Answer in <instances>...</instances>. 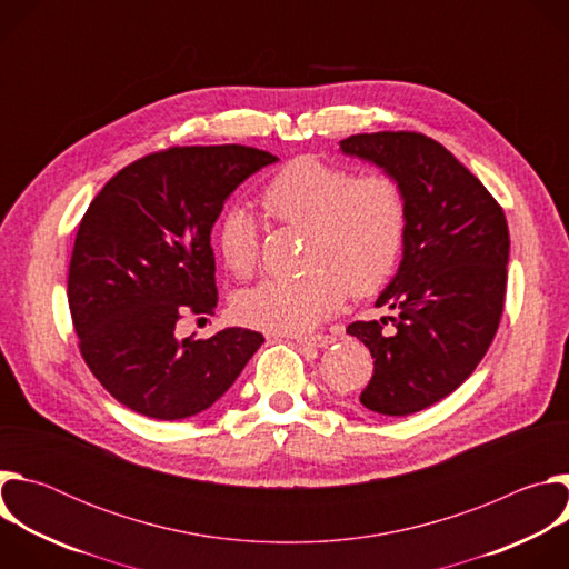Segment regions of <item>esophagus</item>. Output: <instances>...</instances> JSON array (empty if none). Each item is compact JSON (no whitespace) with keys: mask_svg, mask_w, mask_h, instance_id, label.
<instances>
[{"mask_svg":"<svg viewBox=\"0 0 569 569\" xmlns=\"http://www.w3.org/2000/svg\"><path fill=\"white\" fill-rule=\"evenodd\" d=\"M295 342L301 345V347H317V349H321V347H329L333 342V338L331 336H297Z\"/></svg>","mask_w":569,"mask_h":569,"instance_id":"1","label":"esophagus"}]
</instances>
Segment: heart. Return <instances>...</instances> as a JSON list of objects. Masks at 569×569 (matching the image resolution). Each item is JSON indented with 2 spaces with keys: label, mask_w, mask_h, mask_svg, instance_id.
Masks as SVG:
<instances>
[{
  "label": "heart",
  "mask_w": 569,
  "mask_h": 569,
  "mask_svg": "<svg viewBox=\"0 0 569 569\" xmlns=\"http://www.w3.org/2000/svg\"><path fill=\"white\" fill-rule=\"evenodd\" d=\"M261 207L281 224L303 227L299 277L266 279L236 301L254 329L303 336L329 319L347 297L376 292L393 272L408 231V196L385 171L353 176L317 154H299L263 184ZM224 268L248 279L261 254V229L252 213L227 209L213 229Z\"/></svg>",
  "instance_id": "b5f03b06"
}]
</instances>
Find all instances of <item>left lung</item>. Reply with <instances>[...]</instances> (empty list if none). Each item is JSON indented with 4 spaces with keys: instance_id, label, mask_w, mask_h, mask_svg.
Returning <instances> with one entry per match:
<instances>
[{
    "instance_id": "left-lung-1",
    "label": "left lung",
    "mask_w": 569,
    "mask_h": 569,
    "mask_svg": "<svg viewBox=\"0 0 569 569\" xmlns=\"http://www.w3.org/2000/svg\"><path fill=\"white\" fill-rule=\"evenodd\" d=\"M393 176L408 196L402 261L376 306L387 319L353 321L373 376L360 402L385 417L421 412L452 393L489 351L505 310L509 224L498 200L439 141L410 130L340 141Z\"/></svg>"
}]
</instances>
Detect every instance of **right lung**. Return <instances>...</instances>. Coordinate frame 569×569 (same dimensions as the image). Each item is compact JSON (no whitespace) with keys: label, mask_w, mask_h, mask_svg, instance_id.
I'll return each mask as SVG.
<instances>
[{"label":"right lung","mask_w":569,"mask_h":569,"mask_svg":"<svg viewBox=\"0 0 569 569\" xmlns=\"http://www.w3.org/2000/svg\"><path fill=\"white\" fill-rule=\"evenodd\" d=\"M272 161L238 143L171 146L121 169L80 220L67 277L78 349L132 412L178 421L211 408L266 342L238 327L180 338L178 323L213 315V222Z\"/></svg>","instance_id":"1"}]
</instances>
